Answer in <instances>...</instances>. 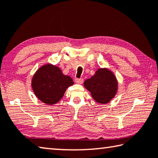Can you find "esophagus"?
I'll return each instance as SVG.
<instances>
[{"label": "esophagus", "instance_id": "34e87169", "mask_svg": "<svg viewBox=\"0 0 158 158\" xmlns=\"http://www.w3.org/2000/svg\"><path fill=\"white\" fill-rule=\"evenodd\" d=\"M75 82H76L77 84H83L84 79H77V78H76V79H75Z\"/></svg>", "mask_w": 158, "mask_h": 158}]
</instances>
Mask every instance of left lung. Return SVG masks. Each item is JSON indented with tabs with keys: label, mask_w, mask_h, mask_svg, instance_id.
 Masks as SVG:
<instances>
[{
	"label": "left lung",
	"mask_w": 158,
	"mask_h": 158,
	"mask_svg": "<svg viewBox=\"0 0 158 158\" xmlns=\"http://www.w3.org/2000/svg\"><path fill=\"white\" fill-rule=\"evenodd\" d=\"M84 86L95 101L99 103H107L117 92L118 82L113 72L107 68H100L91 78L84 81Z\"/></svg>",
	"instance_id": "obj_1"
}]
</instances>
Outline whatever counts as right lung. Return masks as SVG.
<instances>
[{"label": "right lung", "mask_w": 158, "mask_h": 158, "mask_svg": "<svg viewBox=\"0 0 158 158\" xmlns=\"http://www.w3.org/2000/svg\"><path fill=\"white\" fill-rule=\"evenodd\" d=\"M73 84L71 77L62 74L58 67L51 64L40 67L31 80L34 94L40 101L50 106L57 103Z\"/></svg>", "instance_id": "1"}]
</instances>
